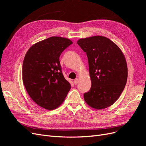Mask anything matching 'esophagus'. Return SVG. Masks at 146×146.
<instances>
[{
    "label": "esophagus",
    "mask_w": 146,
    "mask_h": 146,
    "mask_svg": "<svg viewBox=\"0 0 146 146\" xmlns=\"http://www.w3.org/2000/svg\"><path fill=\"white\" fill-rule=\"evenodd\" d=\"M78 83V78H76L75 80H74V85H77V83Z\"/></svg>",
    "instance_id": "34e87169"
}]
</instances>
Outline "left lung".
Returning a JSON list of instances; mask_svg holds the SVG:
<instances>
[{
	"mask_svg": "<svg viewBox=\"0 0 146 146\" xmlns=\"http://www.w3.org/2000/svg\"><path fill=\"white\" fill-rule=\"evenodd\" d=\"M77 42L86 54L91 80V88L84 94V99L94 109L107 108L118 99L125 86L128 69L125 56L105 36L82 38Z\"/></svg>",
	"mask_w": 146,
	"mask_h": 146,
	"instance_id": "obj_1",
	"label": "left lung"
}]
</instances>
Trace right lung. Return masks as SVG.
<instances>
[{"label": "right lung", "instance_id": "add662e5", "mask_svg": "<svg viewBox=\"0 0 146 146\" xmlns=\"http://www.w3.org/2000/svg\"><path fill=\"white\" fill-rule=\"evenodd\" d=\"M71 44L68 38L52 36L34 44L25 55L23 83L31 99L43 108H58L71 88L63 76L59 58Z\"/></svg>", "mask_w": 146, "mask_h": 146}]
</instances>
